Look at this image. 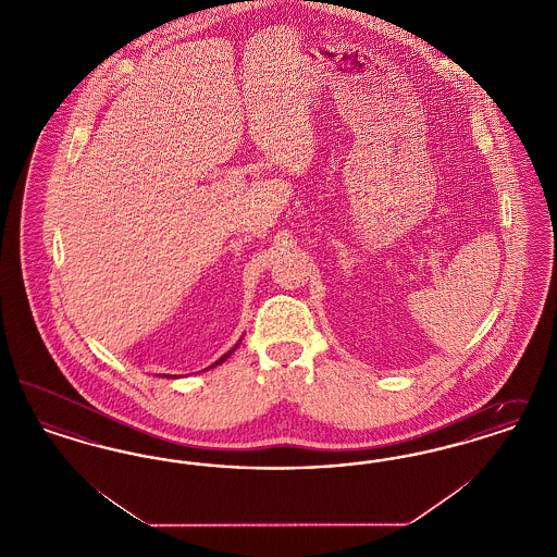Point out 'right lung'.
Returning a JSON list of instances; mask_svg holds the SVG:
<instances>
[{
	"label": "right lung",
	"mask_w": 557,
	"mask_h": 557,
	"mask_svg": "<svg viewBox=\"0 0 557 557\" xmlns=\"http://www.w3.org/2000/svg\"><path fill=\"white\" fill-rule=\"evenodd\" d=\"M236 348H238V345L234 346V348H232V350H227V352H225V355H223V357H221V359H219V361H214V363H212L211 368H214V366H221V363H223V361H225V359H227V357H230V355H232V352H234V350H236ZM207 370H209V368H207ZM166 377H171V375H166Z\"/></svg>",
	"instance_id": "obj_1"
}]
</instances>
